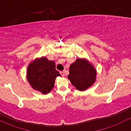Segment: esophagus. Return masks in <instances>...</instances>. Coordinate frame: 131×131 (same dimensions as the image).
I'll return each instance as SVG.
<instances>
[{"instance_id":"34e87169","label":"esophagus","mask_w":131,"mask_h":131,"mask_svg":"<svg viewBox=\"0 0 131 131\" xmlns=\"http://www.w3.org/2000/svg\"><path fill=\"white\" fill-rule=\"evenodd\" d=\"M60 74L62 75V76H65V71H60Z\"/></svg>"}]
</instances>
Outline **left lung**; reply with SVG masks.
Segmentation results:
<instances>
[{"mask_svg": "<svg viewBox=\"0 0 131 131\" xmlns=\"http://www.w3.org/2000/svg\"><path fill=\"white\" fill-rule=\"evenodd\" d=\"M68 78L80 91H84L95 83L97 71L93 65L85 58H78L69 67Z\"/></svg>", "mask_w": 131, "mask_h": 131, "instance_id": "left-lung-1", "label": "left lung"}]
</instances>
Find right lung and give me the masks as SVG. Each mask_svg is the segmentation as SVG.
I'll return each mask as SVG.
<instances>
[{"instance_id": "right-lung-1", "label": "right lung", "mask_w": 131, "mask_h": 131, "mask_svg": "<svg viewBox=\"0 0 131 131\" xmlns=\"http://www.w3.org/2000/svg\"><path fill=\"white\" fill-rule=\"evenodd\" d=\"M58 76L61 77V75L56 69L55 62L45 56L35 59L27 67V81L33 89L43 94L52 90Z\"/></svg>"}]
</instances>
